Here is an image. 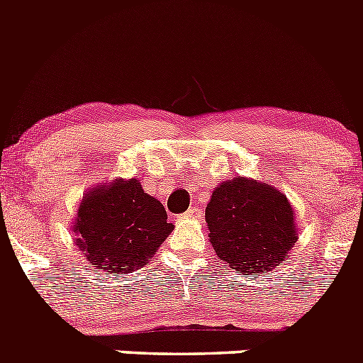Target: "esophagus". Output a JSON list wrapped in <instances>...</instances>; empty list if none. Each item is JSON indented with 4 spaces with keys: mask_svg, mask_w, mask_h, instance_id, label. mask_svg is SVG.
I'll return each mask as SVG.
<instances>
[{
    "mask_svg": "<svg viewBox=\"0 0 363 363\" xmlns=\"http://www.w3.org/2000/svg\"><path fill=\"white\" fill-rule=\"evenodd\" d=\"M201 214H203V211H201L200 207H191V209L185 213V216H187V218H200Z\"/></svg>",
    "mask_w": 363,
    "mask_h": 363,
    "instance_id": "1",
    "label": "esophagus"
}]
</instances>
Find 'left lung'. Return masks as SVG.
I'll use <instances>...</instances> for the list:
<instances>
[{"label":"left lung","mask_w":363,"mask_h":363,"mask_svg":"<svg viewBox=\"0 0 363 363\" xmlns=\"http://www.w3.org/2000/svg\"><path fill=\"white\" fill-rule=\"evenodd\" d=\"M205 221L218 258L242 272L271 271L298 240L294 211L285 194L240 176L218 185Z\"/></svg>","instance_id":"1"}]
</instances>
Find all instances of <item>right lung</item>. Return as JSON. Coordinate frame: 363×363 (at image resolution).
<instances>
[{
	"label": "right lung",
	"mask_w": 363,
	"mask_h": 363,
	"mask_svg": "<svg viewBox=\"0 0 363 363\" xmlns=\"http://www.w3.org/2000/svg\"><path fill=\"white\" fill-rule=\"evenodd\" d=\"M172 229L165 207L138 179H116L89 192L74 225L79 251L107 272H130L145 265Z\"/></svg>",
	"instance_id": "right-lung-1"
}]
</instances>
